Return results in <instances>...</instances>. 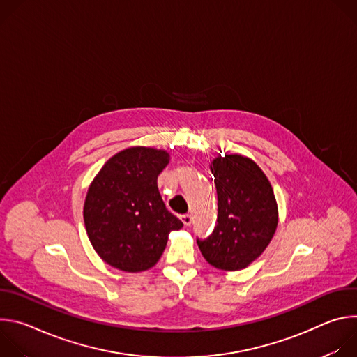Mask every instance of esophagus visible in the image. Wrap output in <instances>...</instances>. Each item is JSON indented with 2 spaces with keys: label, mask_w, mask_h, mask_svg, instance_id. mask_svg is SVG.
<instances>
[{
  "label": "esophagus",
  "mask_w": 357,
  "mask_h": 357,
  "mask_svg": "<svg viewBox=\"0 0 357 357\" xmlns=\"http://www.w3.org/2000/svg\"><path fill=\"white\" fill-rule=\"evenodd\" d=\"M181 220H182V223H183L185 226H190V225H192V216H190V215H183V216H181Z\"/></svg>",
  "instance_id": "1"
}]
</instances>
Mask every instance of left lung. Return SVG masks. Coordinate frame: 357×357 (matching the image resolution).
<instances>
[{"label": "left lung", "mask_w": 357, "mask_h": 357, "mask_svg": "<svg viewBox=\"0 0 357 357\" xmlns=\"http://www.w3.org/2000/svg\"><path fill=\"white\" fill-rule=\"evenodd\" d=\"M211 171L218 192V223L209 237L196 241L211 266L243 270L261 256L275 233V196L264 172L247 157H219Z\"/></svg>", "instance_id": "8db88e82"}]
</instances>
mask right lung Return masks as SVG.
<instances>
[{"instance_id":"right-lung-1","label":"right lung","mask_w":357,"mask_h":357,"mask_svg":"<svg viewBox=\"0 0 357 357\" xmlns=\"http://www.w3.org/2000/svg\"><path fill=\"white\" fill-rule=\"evenodd\" d=\"M168 164L164 149L131 146L112 157L89 186L84 226L93 248L112 267L127 273L154 267L168 234L183 226L157 185Z\"/></svg>"}]
</instances>
